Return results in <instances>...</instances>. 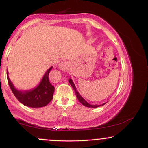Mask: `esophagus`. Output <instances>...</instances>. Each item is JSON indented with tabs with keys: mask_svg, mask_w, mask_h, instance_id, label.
Returning <instances> with one entry per match:
<instances>
[{
	"mask_svg": "<svg viewBox=\"0 0 148 148\" xmlns=\"http://www.w3.org/2000/svg\"><path fill=\"white\" fill-rule=\"evenodd\" d=\"M59 67L60 69H64L66 68V63L64 62H62L59 64Z\"/></svg>",
	"mask_w": 148,
	"mask_h": 148,
	"instance_id": "34e87169",
	"label": "esophagus"
}]
</instances>
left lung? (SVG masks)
<instances>
[{
  "instance_id": "1",
  "label": "left lung",
  "mask_w": 148,
  "mask_h": 148,
  "mask_svg": "<svg viewBox=\"0 0 148 148\" xmlns=\"http://www.w3.org/2000/svg\"><path fill=\"white\" fill-rule=\"evenodd\" d=\"M69 84H70L71 86H72V88H73V89H74V92H75V94H76V97H77L78 100H79L80 102L82 103V104L84 105V106H86V107H90V108H97V107H99V106H103V105H104L105 103H103V104H100V105H91V104H90V103H88L87 102V101H86V100H85V99H84V98L82 97L80 95L79 93L78 92L77 90H76V87H75V86H74V83H73L72 80L71 79H69Z\"/></svg>"
}]
</instances>
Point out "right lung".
<instances>
[{"mask_svg":"<svg viewBox=\"0 0 148 148\" xmlns=\"http://www.w3.org/2000/svg\"><path fill=\"white\" fill-rule=\"evenodd\" d=\"M52 67H50L47 71L42 81L36 88L24 92L18 91L15 89L8 77V72L7 71L8 84L16 99L25 106L32 108H39L47 106L52 100L54 92V87L51 84L49 79V73L52 69Z\"/></svg>","mask_w":148,"mask_h":148,"instance_id":"obj_1","label":"right lung"}]
</instances>
